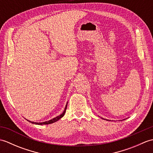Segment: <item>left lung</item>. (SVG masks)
Here are the masks:
<instances>
[{
  "label": "left lung",
  "instance_id": "left-lung-1",
  "mask_svg": "<svg viewBox=\"0 0 153 153\" xmlns=\"http://www.w3.org/2000/svg\"><path fill=\"white\" fill-rule=\"evenodd\" d=\"M124 120H125V119H124Z\"/></svg>",
  "mask_w": 153,
  "mask_h": 153
}]
</instances>
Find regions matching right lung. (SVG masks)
Returning <instances> with one entry per match:
<instances>
[{"label": "right lung", "instance_id": "1", "mask_svg": "<svg viewBox=\"0 0 153 153\" xmlns=\"http://www.w3.org/2000/svg\"><path fill=\"white\" fill-rule=\"evenodd\" d=\"M66 108H67V104H66V107H65V109H64V112H63V113H62V114H60V116H56V118H53V119H52V120H49V121L44 122H39V123H37V122H31V121H29V122H31V123H35V124H38V125H45V124H50V123H54V122H55L58 121V120H59V119H60L61 118H62V117H63V116H64V115L65 112H66Z\"/></svg>", "mask_w": 153, "mask_h": 153}]
</instances>
